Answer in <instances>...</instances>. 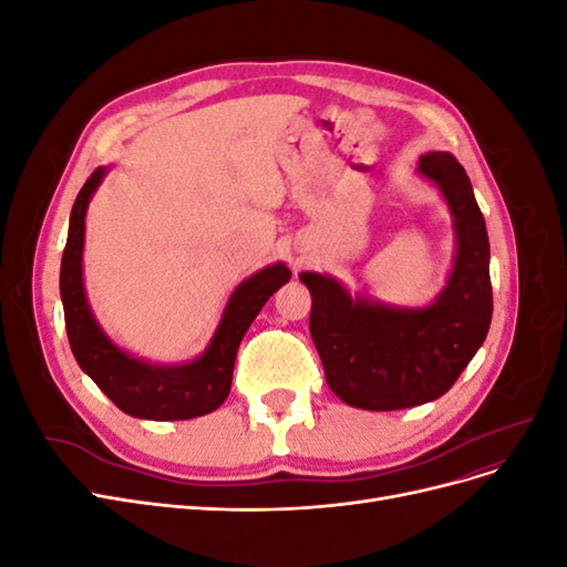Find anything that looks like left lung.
<instances>
[{
  "label": "left lung",
  "instance_id": "left-lung-1",
  "mask_svg": "<svg viewBox=\"0 0 567 567\" xmlns=\"http://www.w3.org/2000/svg\"><path fill=\"white\" fill-rule=\"evenodd\" d=\"M437 186L456 238L447 284L425 307H394L350 290L329 274L302 271L312 293L310 333L326 383L357 409L394 411L447 392L483 346L492 321L489 238L466 169L447 151L419 158Z\"/></svg>",
  "mask_w": 567,
  "mask_h": 567
}]
</instances>
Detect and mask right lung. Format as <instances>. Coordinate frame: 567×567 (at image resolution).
Returning a JSON list of instances; mask_svg holds the SVG:
<instances>
[{
    "instance_id": "obj_1",
    "label": "right lung",
    "mask_w": 567,
    "mask_h": 567,
    "mask_svg": "<svg viewBox=\"0 0 567 567\" xmlns=\"http://www.w3.org/2000/svg\"><path fill=\"white\" fill-rule=\"evenodd\" d=\"M109 167H96L73 203L61 260V300L65 331L80 369L125 414L146 421H186L205 416L227 400L236 352L265 302L288 284L290 269L274 262L236 286L217 329L200 357L184 364H151L117 348L101 329L82 279L84 217Z\"/></svg>"
}]
</instances>
